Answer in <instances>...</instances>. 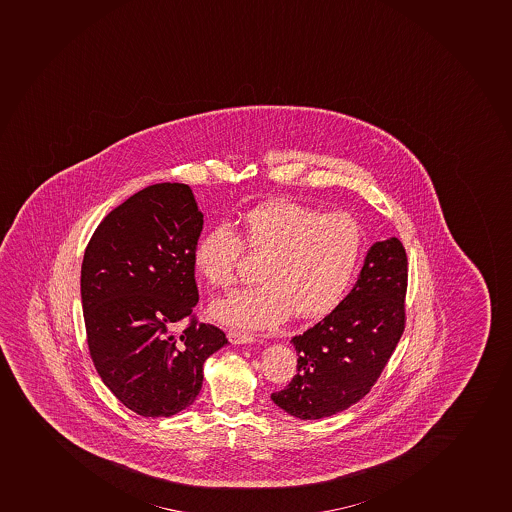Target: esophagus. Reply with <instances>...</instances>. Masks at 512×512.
I'll return each instance as SVG.
<instances>
[{"label": "esophagus", "instance_id": "34e87169", "mask_svg": "<svg viewBox=\"0 0 512 512\" xmlns=\"http://www.w3.org/2000/svg\"><path fill=\"white\" fill-rule=\"evenodd\" d=\"M228 339L231 344H251L256 341L254 334L243 333V331H229Z\"/></svg>", "mask_w": 512, "mask_h": 512}]
</instances>
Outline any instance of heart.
Returning a JSON list of instances; mask_svg holds the SVG:
<instances>
[{
    "label": "heart",
    "instance_id": "1",
    "mask_svg": "<svg viewBox=\"0 0 512 512\" xmlns=\"http://www.w3.org/2000/svg\"><path fill=\"white\" fill-rule=\"evenodd\" d=\"M239 231L218 224L196 241V273L218 288L234 283L246 249L264 254L258 279L211 304V316L234 329L274 328L296 314L319 319L344 298L363 253V231L348 213L323 214L308 204L273 199L244 213Z\"/></svg>",
    "mask_w": 512,
    "mask_h": 512
}]
</instances>
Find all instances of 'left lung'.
Here are the masks:
<instances>
[{"instance_id": "left-lung-1", "label": "left lung", "mask_w": 512, "mask_h": 512, "mask_svg": "<svg viewBox=\"0 0 512 512\" xmlns=\"http://www.w3.org/2000/svg\"><path fill=\"white\" fill-rule=\"evenodd\" d=\"M407 256L397 238L369 248L351 293L291 339L298 374L276 406L299 419L333 416L363 399L386 368L406 323Z\"/></svg>"}]
</instances>
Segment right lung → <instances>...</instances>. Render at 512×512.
Listing matches in <instances>:
<instances>
[{
    "mask_svg": "<svg viewBox=\"0 0 512 512\" xmlns=\"http://www.w3.org/2000/svg\"><path fill=\"white\" fill-rule=\"evenodd\" d=\"M203 231L188 184L141 189L91 236L81 266V303L91 359L118 401L144 417H169L193 404L203 364L228 344L198 323L193 251ZM191 317L184 333L170 328Z\"/></svg>",
    "mask_w": 512,
    "mask_h": 512,
    "instance_id": "right-lung-1",
    "label": "right lung"
}]
</instances>
